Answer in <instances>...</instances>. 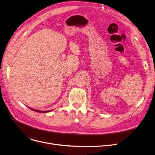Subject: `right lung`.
<instances>
[{
  "instance_id": "1",
  "label": "right lung",
  "mask_w": 155,
  "mask_h": 155,
  "mask_svg": "<svg viewBox=\"0 0 155 155\" xmlns=\"http://www.w3.org/2000/svg\"><path fill=\"white\" fill-rule=\"evenodd\" d=\"M31 110H32L33 111H36L38 112H40V113H46V112H49L51 110H45V111H43V110H36V109H32V108H29Z\"/></svg>"
}]
</instances>
